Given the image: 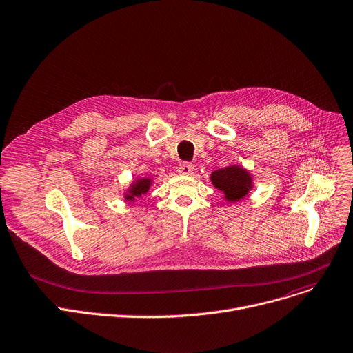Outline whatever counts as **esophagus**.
Wrapping results in <instances>:
<instances>
[{
    "label": "esophagus",
    "instance_id": "obj_1",
    "mask_svg": "<svg viewBox=\"0 0 353 353\" xmlns=\"http://www.w3.org/2000/svg\"><path fill=\"white\" fill-rule=\"evenodd\" d=\"M194 172V166L192 163H181L179 166V173L183 176H190Z\"/></svg>",
    "mask_w": 353,
    "mask_h": 353
}]
</instances>
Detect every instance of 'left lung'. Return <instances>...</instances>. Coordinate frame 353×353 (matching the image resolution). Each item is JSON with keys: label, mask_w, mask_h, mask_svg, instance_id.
I'll return each mask as SVG.
<instances>
[{"label": "left lung", "mask_w": 353, "mask_h": 353, "mask_svg": "<svg viewBox=\"0 0 353 353\" xmlns=\"http://www.w3.org/2000/svg\"><path fill=\"white\" fill-rule=\"evenodd\" d=\"M211 183L224 194L228 203H237L252 190V174L240 164H230L227 168L211 173Z\"/></svg>", "instance_id": "left-lung-1"}]
</instances>
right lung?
<instances>
[{"label": "right lung", "instance_id": "1", "mask_svg": "<svg viewBox=\"0 0 353 353\" xmlns=\"http://www.w3.org/2000/svg\"><path fill=\"white\" fill-rule=\"evenodd\" d=\"M153 184L152 177H137L134 179L128 189L123 192V199L129 203L137 201V199H142L149 190Z\"/></svg>", "mask_w": 353, "mask_h": 353}]
</instances>
